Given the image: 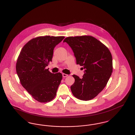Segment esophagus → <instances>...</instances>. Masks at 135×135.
I'll list each match as a JSON object with an SVG mask.
<instances>
[{"label": "esophagus", "instance_id": "1", "mask_svg": "<svg viewBox=\"0 0 135 135\" xmlns=\"http://www.w3.org/2000/svg\"><path fill=\"white\" fill-rule=\"evenodd\" d=\"M62 75H63V77H67V76H68V74H65V73H63V74H62Z\"/></svg>", "mask_w": 135, "mask_h": 135}]
</instances>
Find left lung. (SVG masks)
<instances>
[{"label":"left lung","mask_w":135,"mask_h":135,"mask_svg":"<svg viewBox=\"0 0 135 135\" xmlns=\"http://www.w3.org/2000/svg\"><path fill=\"white\" fill-rule=\"evenodd\" d=\"M63 42L71 47L76 64L85 70L82 78L72 75L75 82L71 86L72 93L81 100L94 99L104 89L111 75L113 64L110 51L100 41L89 35L68 37Z\"/></svg>","instance_id":"obj_1"}]
</instances>
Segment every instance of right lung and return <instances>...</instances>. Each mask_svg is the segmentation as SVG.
<instances>
[{"instance_id":"add662e5","label":"right lung","mask_w":135,"mask_h":135,"mask_svg":"<svg viewBox=\"0 0 135 135\" xmlns=\"http://www.w3.org/2000/svg\"><path fill=\"white\" fill-rule=\"evenodd\" d=\"M64 38L37 37L29 40L20 51L16 67L20 83L39 102H50L56 96L62 74L52 73L45 67L52 61L54 49Z\"/></svg>"}]
</instances>
